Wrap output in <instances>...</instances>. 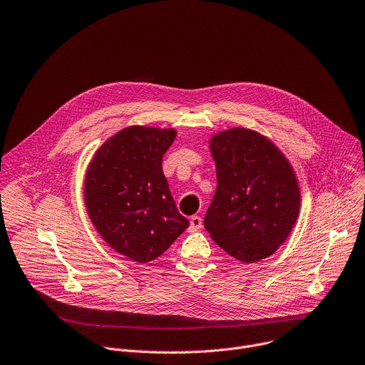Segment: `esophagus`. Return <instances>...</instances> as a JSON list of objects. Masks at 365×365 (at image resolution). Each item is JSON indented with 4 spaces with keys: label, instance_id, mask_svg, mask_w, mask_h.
<instances>
[{
    "label": "esophagus",
    "instance_id": "1",
    "mask_svg": "<svg viewBox=\"0 0 365 365\" xmlns=\"http://www.w3.org/2000/svg\"><path fill=\"white\" fill-rule=\"evenodd\" d=\"M202 227V217L195 215L190 217V226H189V232H196Z\"/></svg>",
    "mask_w": 365,
    "mask_h": 365
}]
</instances>
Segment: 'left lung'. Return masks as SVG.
<instances>
[{
    "label": "left lung",
    "mask_w": 365,
    "mask_h": 365,
    "mask_svg": "<svg viewBox=\"0 0 365 365\" xmlns=\"http://www.w3.org/2000/svg\"><path fill=\"white\" fill-rule=\"evenodd\" d=\"M210 150L217 186L205 229L242 262L272 255L299 212V187L289 162L271 140L240 128L213 136Z\"/></svg>",
    "instance_id": "1"
}]
</instances>
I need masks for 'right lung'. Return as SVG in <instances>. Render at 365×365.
<instances>
[{"instance_id":"right-lung-1","label":"right lung","mask_w":365,"mask_h":365,"mask_svg":"<svg viewBox=\"0 0 365 365\" xmlns=\"http://www.w3.org/2000/svg\"><path fill=\"white\" fill-rule=\"evenodd\" d=\"M175 138L173 129H123L87 169L84 200L93 225L113 250L136 262L160 257L189 226L162 169Z\"/></svg>"}]
</instances>
